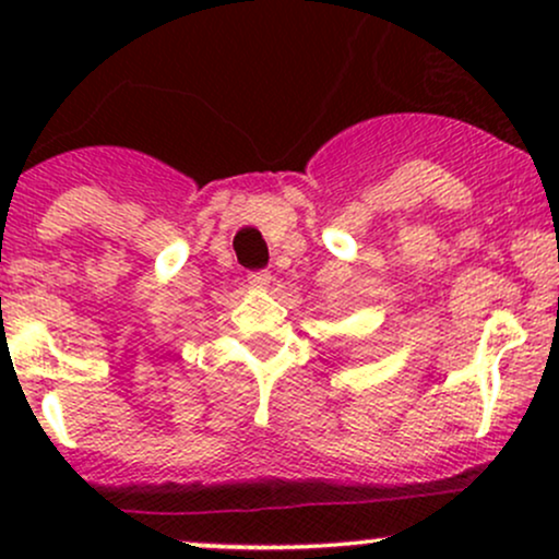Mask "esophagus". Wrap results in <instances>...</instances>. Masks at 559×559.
Returning <instances> with one entry per match:
<instances>
[{
  "mask_svg": "<svg viewBox=\"0 0 559 559\" xmlns=\"http://www.w3.org/2000/svg\"><path fill=\"white\" fill-rule=\"evenodd\" d=\"M247 281H249V286H254V288H267L273 284V275H271V271H252L247 275Z\"/></svg>",
  "mask_w": 559,
  "mask_h": 559,
  "instance_id": "1",
  "label": "esophagus"
}]
</instances>
